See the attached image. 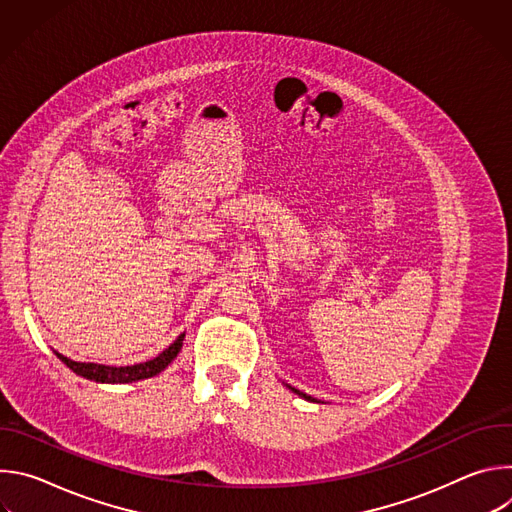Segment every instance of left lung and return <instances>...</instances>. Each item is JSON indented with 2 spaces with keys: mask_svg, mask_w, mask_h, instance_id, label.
I'll list each match as a JSON object with an SVG mask.
<instances>
[{
  "mask_svg": "<svg viewBox=\"0 0 512 512\" xmlns=\"http://www.w3.org/2000/svg\"><path fill=\"white\" fill-rule=\"evenodd\" d=\"M287 389H291V391H294L296 395H300V397H304L306 401H316L314 397H310V395H306V393H302V391H298V389H294V387H291V385H287Z\"/></svg>",
  "mask_w": 512,
  "mask_h": 512,
  "instance_id": "left-lung-1",
  "label": "left lung"
}]
</instances>
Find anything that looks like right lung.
<instances>
[{
    "label": "right lung",
    "instance_id": "right-lung-1",
    "mask_svg": "<svg viewBox=\"0 0 512 512\" xmlns=\"http://www.w3.org/2000/svg\"><path fill=\"white\" fill-rule=\"evenodd\" d=\"M182 342H184V334H180L166 350H162L156 358L145 360L139 364H131V367H107V364H97V362H77L70 360L64 354L56 352L54 354L66 364V367L77 373L79 377H85L89 381H97V383H135L141 379H150L160 375L168 364L178 356V352L182 350Z\"/></svg>",
    "mask_w": 512,
    "mask_h": 512
}]
</instances>
